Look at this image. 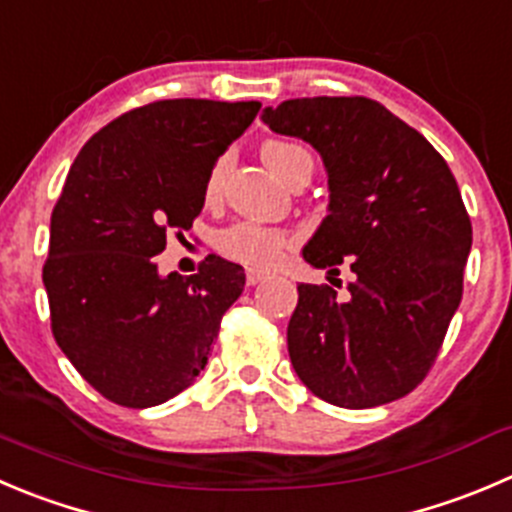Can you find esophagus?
<instances>
[{"instance_id":"1","label":"esophagus","mask_w":512,"mask_h":512,"mask_svg":"<svg viewBox=\"0 0 512 512\" xmlns=\"http://www.w3.org/2000/svg\"><path fill=\"white\" fill-rule=\"evenodd\" d=\"M265 272H260V270H252V267H250V270H247L245 272V280H247V285H257V282H262V280H265Z\"/></svg>"}]
</instances>
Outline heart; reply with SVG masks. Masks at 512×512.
<instances>
[{"label":"heart","instance_id":"obj_1","mask_svg":"<svg viewBox=\"0 0 512 512\" xmlns=\"http://www.w3.org/2000/svg\"><path fill=\"white\" fill-rule=\"evenodd\" d=\"M262 162L270 167L275 177H280L285 185H290L297 175L312 177V157L305 147L285 140H267L260 150ZM227 170H230V157H217L210 167L205 180V197L215 200L225 185ZM292 245V237L275 227L257 225V222H235L215 235V250L230 260L242 262L250 267H272L280 260L282 252Z\"/></svg>","mask_w":512,"mask_h":512}]
</instances>
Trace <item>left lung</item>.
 <instances>
[{
	"instance_id": "1",
	"label": "left lung",
	"mask_w": 512,
	"mask_h": 512,
	"mask_svg": "<svg viewBox=\"0 0 512 512\" xmlns=\"http://www.w3.org/2000/svg\"><path fill=\"white\" fill-rule=\"evenodd\" d=\"M270 130L322 155L330 215L307 247L315 267L345 262L350 297L300 285L287 325L292 367L337 408H375L413 393L435 365L463 300L473 225L438 150L367 97L287 99Z\"/></svg>"
}]
</instances>
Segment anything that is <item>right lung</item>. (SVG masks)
Listing matches in <instances>:
<instances>
[{"instance_id": "1", "label": "right lung", "mask_w": 512, "mask_h": 512, "mask_svg": "<svg viewBox=\"0 0 512 512\" xmlns=\"http://www.w3.org/2000/svg\"><path fill=\"white\" fill-rule=\"evenodd\" d=\"M260 107L160 99L112 119L69 167L42 280L54 340L102 398L152 408L205 370L245 272L210 255L195 275L160 277L155 255L190 230L207 172Z\"/></svg>"}]
</instances>
